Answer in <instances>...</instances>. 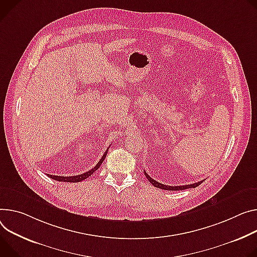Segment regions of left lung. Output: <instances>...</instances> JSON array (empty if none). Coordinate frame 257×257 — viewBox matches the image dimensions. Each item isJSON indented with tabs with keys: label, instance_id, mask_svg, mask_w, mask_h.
<instances>
[{
	"label": "left lung",
	"instance_id": "left-lung-1",
	"mask_svg": "<svg viewBox=\"0 0 257 257\" xmlns=\"http://www.w3.org/2000/svg\"><path fill=\"white\" fill-rule=\"evenodd\" d=\"M145 174L148 178V180L154 185L156 186V188L158 189H162V190H166V191H182V190H185V189H192V188H196V186L200 185L204 180L202 181H199V182H196V183H193V184H188V185H178V186H171V185H166V184H163L161 182H158L156 180H154L152 177L149 176V174H147V172L145 171Z\"/></svg>",
	"mask_w": 257,
	"mask_h": 257
}]
</instances>
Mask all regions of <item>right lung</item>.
I'll return each instance as SVG.
<instances>
[{"label": "right lung", "instance_id": "right-lung-1", "mask_svg": "<svg viewBox=\"0 0 257 257\" xmlns=\"http://www.w3.org/2000/svg\"><path fill=\"white\" fill-rule=\"evenodd\" d=\"M108 150V149H107ZM107 150L105 151V153L103 154V156L101 157V159L99 160V162L97 163V165L95 167H93L91 170L83 173V174H80V175H75V176H57V175H51V174H47L50 178L54 179V180H57V181H64V182H79V181H82L84 179H86L87 177H89L91 174H93V172H95L99 167L100 165L102 164L103 160L105 159L106 157V154H107Z\"/></svg>", "mask_w": 257, "mask_h": 257}]
</instances>
